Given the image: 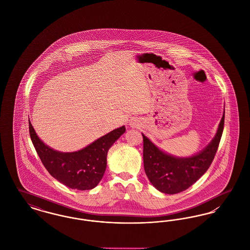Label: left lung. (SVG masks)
Listing matches in <instances>:
<instances>
[{
  "label": "left lung",
  "instance_id": "obj_1",
  "mask_svg": "<svg viewBox=\"0 0 250 250\" xmlns=\"http://www.w3.org/2000/svg\"><path fill=\"white\" fill-rule=\"evenodd\" d=\"M225 109L212 142L202 152L190 157H175L159 150L146 136L143 137L144 170L157 190L176 194L188 189L211 166L224 128Z\"/></svg>",
  "mask_w": 250,
  "mask_h": 250
}]
</instances>
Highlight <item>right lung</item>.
I'll return each mask as SVG.
<instances>
[{
    "label": "right lung",
    "instance_id": "right-lung-1",
    "mask_svg": "<svg viewBox=\"0 0 250 250\" xmlns=\"http://www.w3.org/2000/svg\"><path fill=\"white\" fill-rule=\"evenodd\" d=\"M29 132L37 155L52 177L72 189L90 190L103 177L107 167V151L125 132V127L114 129L73 153H62L49 148L37 137L31 122Z\"/></svg>",
    "mask_w": 250,
    "mask_h": 250
}]
</instances>
